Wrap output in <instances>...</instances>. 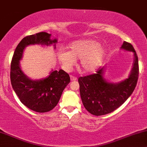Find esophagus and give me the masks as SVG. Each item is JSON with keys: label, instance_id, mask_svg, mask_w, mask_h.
<instances>
[{"label": "esophagus", "instance_id": "obj_1", "mask_svg": "<svg viewBox=\"0 0 147 147\" xmlns=\"http://www.w3.org/2000/svg\"><path fill=\"white\" fill-rule=\"evenodd\" d=\"M70 78H71V81H75V80H77V78L76 76H71Z\"/></svg>", "mask_w": 147, "mask_h": 147}]
</instances>
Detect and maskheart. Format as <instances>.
Masks as SVG:
<instances>
[{"label": "heart", "mask_w": 147, "mask_h": 147, "mask_svg": "<svg viewBox=\"0 0 147 147\" xmlns=\"http://www.w3.org/2000/svg\"><path fill=\"white\" fill-rule=\"evenodd\" d=\"M106 55V50L93 39L76 41L69 46V50H60L58 58L65 70L69 71L80 59V67L85 73H91L99 67Z\"/></svg>", "instance_id": "heart-1"}]
</instances>
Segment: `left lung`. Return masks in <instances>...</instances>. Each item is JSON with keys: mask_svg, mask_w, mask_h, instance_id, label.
<instances>
[{"mask_svg": "<svg viewBox=\"0 0 147 147\" xmlns=\"http://www.w3.org/2000/svg\"><path fill=\"white\" fill-rule=\"evenodd\" d=\"M121 48L134 54L133 67L127 78L117 83L107 82L104 78V67L99 69L96 74L78 78L83 105L92 115L101 116L115 111L129 98L135 89L139 75L137 54L131 43L126 41Z\"/></svg>", "mask_w": 147, "mask_h": 147, "instance_id": "left-lung-1", "label": "left lung"}]
</instances>
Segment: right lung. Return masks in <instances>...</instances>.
<instances>
[{
	"instance_id": "obj_1",
	"label": "right lung",
	"mask_w": 147,
	"mask_h": 147,
	"mask_svg": "<svg viewBox=\"0 0 147 147\" xmlns=\"http://www.w3.org/2000/svg\"><path fill=\"white\" fill-rule=\"evenodd\" d=\"M50 34L41 32L26 36L16 47L11 63L10 78L12 87L22 104L37 112H46L53 109L61 98L63 90L70 82V77L62 69L52 71L46 78L31 80L21 69L20 61L24 48L29 45L50 46L57 39H50ZM54 48L56 44L54 45Z\"/></svg>"
}]
</instances>
